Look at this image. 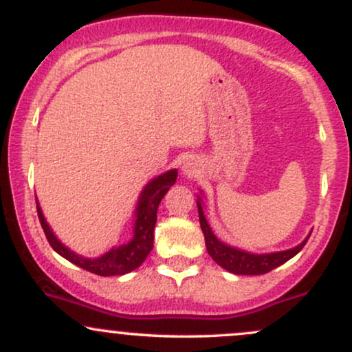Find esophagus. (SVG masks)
<instances>
[{
  "label": "esophagus",
  "instance_id": "34e87169",
  "mask_svg": "<svg viewBox=\"0 0 352 352\" xmlns=\"http://www.w3.org/2000/svg\"><path fill=\"white\" fill-rule=\"evenodd\" d=\"M199 170H200V165L195 159H187L184 160V164H182V173H184V175L193 177L199 173Z\"/></svg>",
  "mask_w": 352,
  "mask_h": 352
}]
</instances>
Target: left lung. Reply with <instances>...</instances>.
I'll use <instances>...</instances> for the list:
<instances>
[{"label": "left lung", "instance_id": "obj_1", "mask_svg": "<svg viewBox=\"0 0 352 352\" xmlns=\"http://www.w3.org/2000/svg\"><path fill=\"white\" fill-rule=\"evenodd\" d=\"M197 207H199V218H200V227L205 236V245H207V252L210 256L213 258V261L225 268L230 273L235 274H265L272 270L278 268V266L286 263L289 258H293L294 254L300 253L302 246L306 245L308 238H306L302 243L294 246L292 250H286V252H276V253H265V254H254L243 252V250L233 248V246L225 245L223 241H220L213 235L212 228H210L207 218L204 215V201L199 197L197 200Z\"/></svg>", "mask_w": 352, "mask_h": 352}]
</instances>
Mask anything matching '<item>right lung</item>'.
<instances>
[{
	"label": "right lung",
	"mask_w": 352,
	"mask_h": 352,
	"mask_svg": "<svg viewBox=\"0 0 352 352\" xmlns=\"http://www.w3.org/2000/svg\"><path fill=\"white\" fill-rule=\"evenodd\" d=\"M177 170H168L159 175L145 185L142 193L139 197V204L135 208V223H134V236L129 243L112 248L111 252L104 253L99 258H84L80 254L71 252L67 246H64L58 240V236L52 233L46 218H44L41 207L36 200V208H38V217L41 221L47 241L56 253L66 258L71 263L78 265L79 268L87 270V272L99 274V276H114V274H125L134 272L144 263L147 254L151 253L153 246V228L157 223V208L162 201L164 195L168 188L175 184Z\"/></svg>",
	"instance_id": "obj_1"
}]
</instances>
